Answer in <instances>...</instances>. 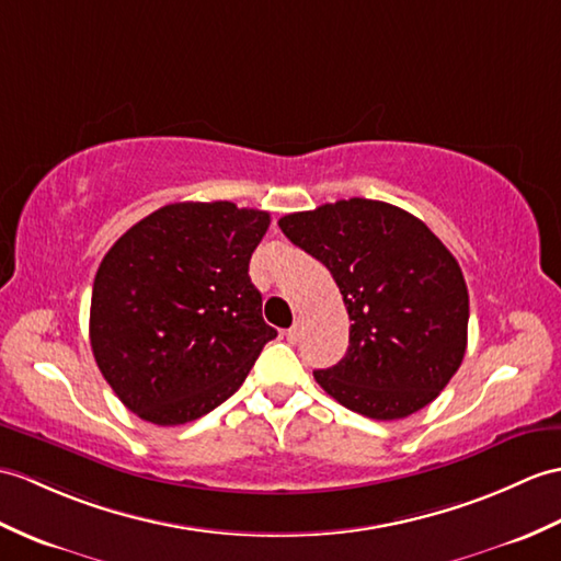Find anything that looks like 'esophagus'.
I'll return each mask as SVG.
<instances>
[{
  "instance_id": "obj_1",
  "label": "esophagus",
  "mask_w": 561,
  "mask_h": 561,
  "mask_svg": "<svg viewBox=\"0 0 561 561\" xmlns=\"http://www.w3.org/2000/svg\"><path fill=\"white\" fill-rule=\"evenodd\" d=\"M298 340H301V322H296L294 328H289L286 330V342H291V344H296Z\"/></svg>"
}]
</instances>
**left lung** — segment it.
Instances as JSON below:
<instances>
[{
	"mask_svg": "<svg viewBox=\"0 0 561 561\" xmlns=\"http://www.w3.org/2000/svg\"><path fill=\"white\" fill-rule=\"evenodd\" d=\"M279 229L330 270L344 296L346 356L312 373L324 392L375 421L435 401L468 340V289L447 245L419 217L366 198L284 215Z\"/></svg>",
	"mask_w": 561,
	"mask_h": 561,
	"instance_id": "1",
	"label": "left lung"
}]
</instances>
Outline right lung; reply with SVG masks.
I'll use <instances>...</instances> for the list:
<instances>
[{
    "instance_id": "right-lung-1",
    "label": "right lung",
    "mask_w": 561,
    "mask_h": 561,
    "mask_svg": "<svg viewBox=\"0 0 561 561\" xmlns=\"http://www.w3.org/2000/svg\"><path fill=\"white\" fill-rule=\"evenodd\" d=\"M270 213L229 201L172 203L128 229L102 257L90 346L128 411L184 425L243 385L277 330L249 277Z\"/></svg>"
}]
</instances>
